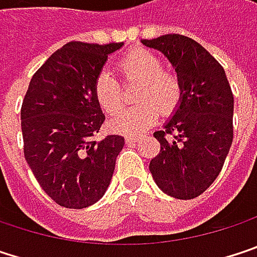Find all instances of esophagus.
Instances as JSON below:
<instances>
[{
    "label": "esophagus",
    "mask_w": 257,
    "mask_h": 257,
    "mask_svg": "<svg viewBox=\"0 0 257 257\" xmlns=\"http://www.w3.org/2000/svg\"><path fill=\"white\" fill-rule=\"evenodd\" d=\"M140 140V135H128L126 137V143H135Z\"/></svg>",
    "instance_id": "1"
}]
</instances>
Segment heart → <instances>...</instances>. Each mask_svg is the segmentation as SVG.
Wrapping results in <instances>:
<instances>
[{
  "mask_svg": "<svg viewBox=\"0 0 257 257\" xmlns=\"http://www.w3.org/2000/svg\"><path fill=\"white\" fill-rule=\"evenodd\" d=\"M123 83L140 81L135 93L138 104L122 110L111 119V128L122 134H138L147 129L158 113L170 114L183 96V81L173 68L164 67V59L146 49L128 52L116 65ZM93 95L101 108L115 114L123 105L122 87L110 73H101L93 84Z\"/></svg>",
  "mask_w": 257,
  "mask_h": 257,
  "instance_id": "obj_1",
  "label": "heart"
}]
</instances>
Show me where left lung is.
<instances>
[{
	"mask_svg": "<svg viewBox=\"0 0 257 257\" xmlns=\"http://www.w3.org/2000/svg\"><path fill=\"white\" fill-rule=\"evenodd\" d=\"M143 44L161 50L183 81L176 114L153 134L161 150L149 170L167 195L193 199L217 179L231 149L233 93L223 67L195 40L167 34Z\"/></svg>",
	"mask_w": 257,
	"mask_h": 257,
	"instance_id": "obj_1",
	"label": "left lung"
}]
</instances>
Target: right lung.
<instances>
[{
	"label": "right lung",
	"mask_w": 257,
	"mask_h": 257,
	"mask_svg": "<svg viewBox=\"0 0 257 257\" xmlns=\"http://www.w3.org/2000/svg\"><path fill=\"white\" fill-rule=\"evenodd\" d=\"M122 46L71 41L29 81L21 108L24 155L41 189L61 207L99 201L125 146L122 135L95 138L105 116L93 95L108 55Z\"/></svg>",
	"instance_id": "1"
}]
</instances>
